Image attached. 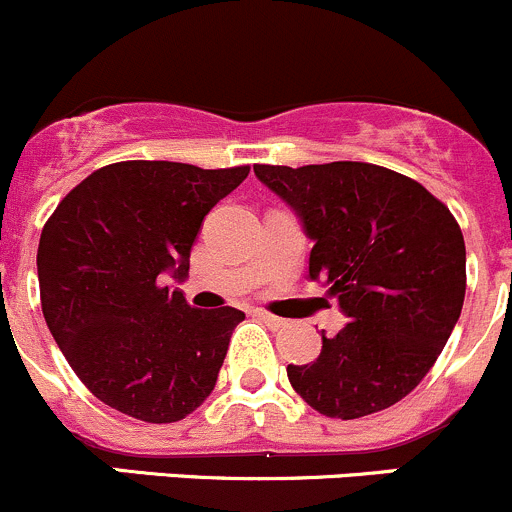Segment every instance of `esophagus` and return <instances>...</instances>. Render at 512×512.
Instances as JSON below:
<instances>
[{
    "mask_svg": "<svg viewBox=\"0 0 512 512\" xmlns=\"http://www.w3.org/2000/svg\"><path fill=\"white\" fill-rule=\"evenodd\" d=\"M256 316L261 318V321L266 323V326H271V328H281V326H286V321H283V318H278V316H273V313L256 311Z\"/></svg>",
    "mask_w": 512,
    "mask_h": 512,
    "instance_id": "1",
    "label": "esophagus"
}]
</instances>
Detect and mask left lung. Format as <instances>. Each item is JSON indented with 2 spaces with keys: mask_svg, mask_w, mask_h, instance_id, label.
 <instances>
[{
  "mask_svg": "<svg viewBox=\"0 0 512 512\" xmlns=\"http://www.w3.org/2000/svg\"><path fill=\"white\" fill-rule=\"evenodd\" d=\"M313 241L308 278L346 326L318 358L288 366L293 391L328 418L371 416L406 398L443 351L465 298L458 221L418 181L363 161L254 166Z\"/></svg>",
  "mask_w": 512,
  "mask_h": 512,
  "instance_id": "left-lung-1",
  "label": "left lung"
}]
</instances>
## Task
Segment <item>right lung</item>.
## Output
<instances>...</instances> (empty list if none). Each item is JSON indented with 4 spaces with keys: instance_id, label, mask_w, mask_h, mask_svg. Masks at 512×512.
Listing matches in <instances>:
<instances>
[{
    "instance_id": "obj_1",
    "label": "right lung",
    "mask_w": 512,
    "mask_h": 512,
    "mask_svg": "<svg viewBox=\"0 0 512 512\" xmlns=\"http://www.w3.org/2000/svg\"><path fill=\"white\" fill-rule=\"evenodd\" d=\"M246 176L249 166L119 161L74 186L44 224V321L101 403L176 423L214 391L244 311L194 308L166 281H186L204 216Z\"/></svg>"
}]
</instances>
